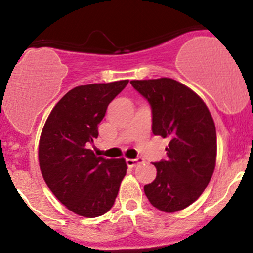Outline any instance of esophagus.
I'll return each instance as SVG.
<instances>
[{
	"label": "esophagus",
	"instance_id": "esophagus-1",
	"mask_svg": "<svg viewBox=\"0 0 253 253\" xmlns=\"http://www.w3.org/2000/svg\"><path fill=\"white\" fill-rule=\"evenodd\" d=\"M141 162H142V158H134V159H126L127 165H128L129 168L136 167V165H138Z\"/></svg>",
	"mask_w": 253,
	"mask_h": 253
}]
</instances>
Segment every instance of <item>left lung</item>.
<instances>
[{"mask_svg": "<svg viewBox=\"0 0 253 253\" xmlns=\"http://www.w3.org/2000/svg\"><path fill=\"white\" fill-rule=\"evenodd\" d=\"M152 108V131L169 138L167 159L155 162L157 177L144 186L155 208L167 213L192 205L214 172L216 132L213 117L193 90L171 78L131 81Z\"/></svg>", "mask_w": 253, "mask_h": 253, "instance_id": "left-lung-1", "label": "left lung"}]
</instances>
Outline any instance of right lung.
Returning <instances> with one entry per match:
<instances>
[{"label":"right lung","mask_w":253,"mask_h":253,"mask_svg":"<svg viewBox=\"0 0 253 253\" xmlns=\"http://www.w3.org/2000/svg\"><path fill=\"white\" fill-rule=\"evenodd\" d=\"M128 81L79 85L48 115L39 142L42 177L62 205L78 215L95 218L110 211L127 165L124 158L96 157L89 145L109 104Z\"/></svg>","instance_id":"1"}]
</instances>
